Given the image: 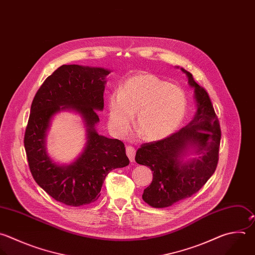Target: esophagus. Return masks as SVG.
<instances>
[{"label":"esophagus","instance_id":"1","mask_svg":"<svg viewBox=\"0 0 255 255\" xmlns=\"http://www.w3.org/2000/svg\"><path fill=\"white\" fill-rule=\"evenodd\" d=\"M135 153H136V151H135L134 147H132V146H127L126 147V154H127V156L129 158L130 162H134V160H135Z\"/></svg>","mask_w":255,"mask_h":255}]
</instances>
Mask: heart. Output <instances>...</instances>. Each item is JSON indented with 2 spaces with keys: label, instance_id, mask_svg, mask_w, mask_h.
<instances>
[{
  "label": "heart",
  "instance_id": "heart-1",
  "mask_svg": "<svg viewBox=\"0 0 255 255\" xmlns=\"http://www.w3.org/2000/svg\"><path fill=\"white\" fill-rule=\"evenodd\" d=\"M187 100L183 90L158 77L141 73L127 79L121 91L108 100V127L117 137L135 128L146 141H156L173 133L182 122Z\"/></svg>",
  "mask_w": 255,
  "mask_h": 255
}]
</instances>
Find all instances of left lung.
<instances>
[{"instance_id": "obj_1", "label": "left lung", "mask_w": 255, "mask_h": 255, "mask_svg": "<svg viewBox=\"0 0 255 255\" xmlns=\"http://www.w3.org/2000/svg\"><path fill=\"white\" fill-rule=\"evenodd\" d=\"M181 70L194 89L197 110L193 120L170 136L142 144L135 156L138 164L153 171V180L144 189L142 198L155 208L169 207L191 197L212 176L218 163L221 131L213 105L192 74ZM193 153L200 157L184 161Z\"/></svg>"}]
</instances>
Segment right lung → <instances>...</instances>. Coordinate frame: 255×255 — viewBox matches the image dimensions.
I'll return each instance as SVG.
<instances>
[{"mask_svg": "<svg viewBox=\"0 0 255 255\" xmlns=\"http://www.w3.org/2000/svg\"><path fill=\"white\" fill-rule=\"evenodd\" d=\"M109 73L103 68L63 65L45 80L32 102L24 138L30 170L41 188L66 205L96 201L108 173L129 164L124 143L96 130V110L104 108L105 79ZM66 109L81 115L88 142L73 163L59 165L46 153L45 136L52 116Z\"/></svg>", "mask_w": 255, "mask_h": 255, "instance_id": "add662e5", "label": "right lung"}]
</instances>
